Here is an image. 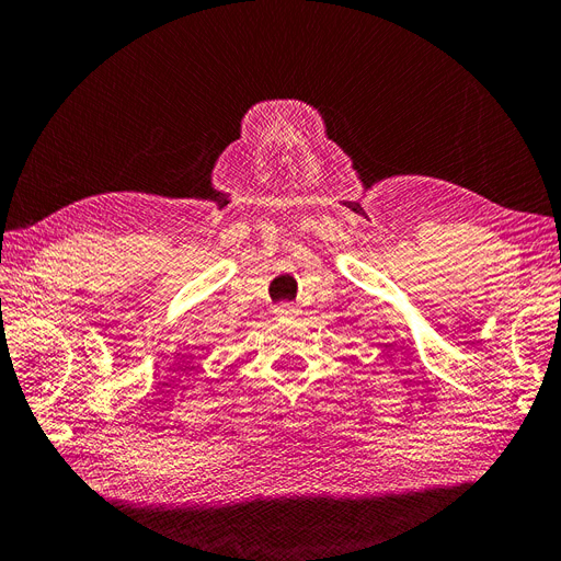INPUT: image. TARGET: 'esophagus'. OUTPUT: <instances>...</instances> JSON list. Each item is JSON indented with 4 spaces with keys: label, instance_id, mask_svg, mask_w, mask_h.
Returning a JSON list of instances; mask_svg holds the SVG:
<instances>
[{
    "label": "esophagus",
    "instance_id": "34e87169",
    "mask_svg": "<svg viewBox=\"0 0 561 561\" xmlns=\"http://www.w3.org/2000/svg\"><path fill=\"white\" fill-rule=\"evenodd\" d=\"M274 313H276L278 318H287V316H293V313H295V304H290V301H280Z\"/></svg>",
    "mask_w": 561,
    "mask_h": 561
}]
</instances>
